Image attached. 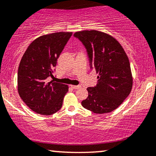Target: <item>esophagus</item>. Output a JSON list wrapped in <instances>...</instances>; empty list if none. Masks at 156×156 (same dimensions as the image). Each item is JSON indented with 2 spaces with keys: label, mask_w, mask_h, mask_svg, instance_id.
<instances>
[{
  "label": "esophagus",
  "mask_w": 156,
  "mask_h": 156,
  "mask_svg": "<svg viewBox=\"0 0 156 156\" xmlns=\"http://www.w3.org/2000/svg\"><path fill=\"white\" fill-rule=\"evenodd\" d=\"M71 87L73 88V89H78V88H80L81 87L80 85H77V86H73V85H71Z\"/></svg>",
  "instance_id": "obj_1"
}]
</instances>
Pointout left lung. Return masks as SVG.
Segmentation results:
<instances>
[{"label":"left lung","mask_w":156,"mask_h":156,"mask_svg":"<svg viewBox=\"0 0 156 156\" xmlns=\"http://www.w3.org/2000/svg\"><path fill=\"white\" fill-rule=\"evenodd\" d=\"M74 37L86 48L90 68L98 73L96 86L87 88L88 98L82 106L96 114L114 111L133 87L130 64L125 50L114 37L101 31H78Z\"/></svg>","instance_id":"obj_1"}]
</instances>
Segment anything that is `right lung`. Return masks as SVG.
I'll return each instance as SVG.
<instances>
[{"mask_svg": "<svg viewBox=\"0 0 156 156\" xmlns=\"http://www.w3.org/2000/svg\"><path fill=\"white\" fill-rule=\"evenodd\" d=\"M72 32H57L39 37L31 43L18 70V91L29 109L42 115H51L61 109L68 91L66 85L50 81L57 60L72 36Z\"/></svg>", "mask_w": 156, "mask_h": 156, "instance_id": "right-lung-1", "label": "right lung"}]
</instances>
